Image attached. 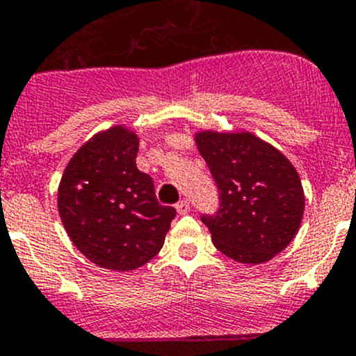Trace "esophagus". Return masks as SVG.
Segmentation results:
<instances>
[{"label":"esophagus","mask_w":356,"mask_h":356,"mask_svg":"<svg viewBox=\"0 0 356 356\" xmlns=\"http://www.w3.org/2000/svg\"><path fill=\"white\" fill-rule=\"evenodd\" d=\"M189 201L188 200H182V201H179L177 204H175V210H177V213L179 215H186V213H189Z\"/></svg>","instance_id":"esophagus-1"}]
</instances>
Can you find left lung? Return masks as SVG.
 <instances>
[{
  "mask_svg": "<svg viewBox=\"0 0 356 356\" xmlns=\"http://www.w3.org/2000/svg\"><path fill=\"white\" fill-rule=\"evenodd\" d=\"M220 196L215 215H203L215 248L239 264H264L296 236L305 193L293 163L251 132L195 134Z\"/></svg>",
  "mask_w": 356,
  "mask_h": 356,
  "instance_id": "1",
  "label": "left lung"
}]
</instances>
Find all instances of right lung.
<instances>
[{"instance_id": "obj_1", "label": "right lung", "mask_w": 356, "mask_h": 356, "mask_svg": "<svg viewBox=\"0 0 356 356\" xmlns=\"http://www.w3.org/2000/svg\"><path fill=\"white\" fill-rule=\"evenodd\" d=\"M139 138L125 125L92 136L70 158L58 186L68 238L92 264L127 272L161 250L175 208L161 207L153 179L136 167Z\"/></svg>"}]
</instances>
